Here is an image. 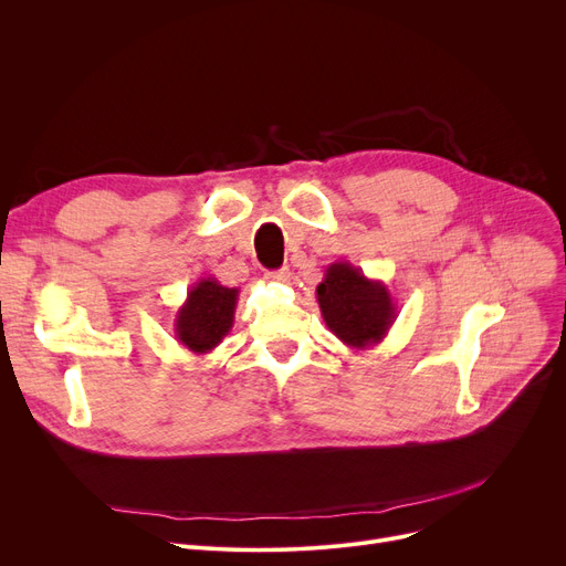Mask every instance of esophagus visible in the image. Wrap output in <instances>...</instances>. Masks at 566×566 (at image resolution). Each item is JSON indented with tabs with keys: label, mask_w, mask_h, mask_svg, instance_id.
I'll return each instance as SVG.
<instances>
[{
	"label": "esophagus",
	"mask_w": 566,
	"mask_h": 566,
	"mask_svg": "<svg viewBox=\"0 0 566 566\" xmlns=\"http://www.w3.org/2000/svg\"><path fill=\"white\" fill-rule=\"evenodd\" d=\"M289 277H291V273L286 271V268H282V271H268L265 273L268 282H289Z\"/></svg>",
	"instance_id": "34e87169"
}]
</instances>
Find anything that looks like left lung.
Wrapping results in <instances>:
<instances>
[{"label":"left lung","mask_w":566,"mask_h":566,"mask_svg":"<svg viewBox=\"0 0 566 566\" xmlns=\"http://www.w3.org/2000/svg\"><path fill=\"white\" fill-rule=\"evenodd\" d=\"M316 303L328 331L348 348L367 350L382 342L397 318V305L380 280L360 268L335 261L316 286Z\"/></svg>","instance_id":"1"}]
</instances>
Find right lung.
<instances>
[{"mask_svg": "<svg viewBox=\"0 0 566 566\" xmlns=\"http://www.w3.org/2000/svg\"><path fill=\"white\" fill-rule=\"evenodd\" d=\"M235 303L238 289L222 286L216 277L199 280L174 318L178 344L195 355L211 353L233 328Z\"/></svg>", "mask_w": 566, "mask_h": 566, "instance_id": "right-lung-1", "label": "right lung"}]
</instances>
